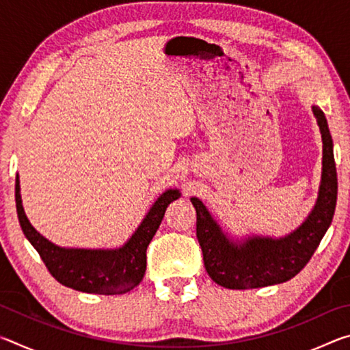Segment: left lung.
Returning a JSON list of instances; mask_svg holds the SVG:
<instances>
[{
	"label": "left lung",
	"instance_id": "8db88e82",
	"mask_svg": "<svg viewBox=\"0 0 350 350\" xmlns=\"http://www.w3.org/2000/svg\"><path fill=\"white\" fill-rule=\"evenodd\" d=\"M312 111L323 140L321 182L315 205L298 228L281 238L259 234L234 238L222 230L202 200L191 198L205 270L219 286L244 290L292 280L306 267L330 227L338 194L334 142L324 112L317 105L312 106Z\"/></svg>",
	"mask_w": 350,
	"mask_h": 350
}]
</instances>
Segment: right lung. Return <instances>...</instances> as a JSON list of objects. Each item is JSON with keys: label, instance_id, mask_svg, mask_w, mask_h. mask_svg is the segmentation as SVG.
I'll list each match as a JSON object with an SVG mask.
<instances>
[{"label": "right lung", "instance_id": "right-lung-1", "mask_svg": "<svg viewBox=\"0 0 350 350\" xmlns=\"http://www.w3.org/2000/svg\"><path fill=\"white\" fill-rule=\"evenodd\" d=\"M179 198L180 191L177 188L163 191L122 247L70 248L54 244L32 227L23 208L18 174L15 182V202L21 230L51 275L63 286L98 295H122L139 286L146 270V248L162 222L167 206Z\"/></svg>", "mask_w": 350, "mask_h": 350}]
</instances>
